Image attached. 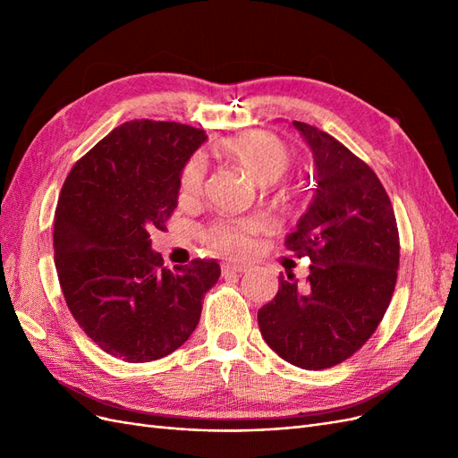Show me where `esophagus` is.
<instances>
[{"label":"esophagus","mask_w":458,"mask_h":458,"mask_svg":"<svg viewBox=\"0 0 458 458\" xmlns=\"http://www.w3.org/2000/svg\"><path fill=\"white\" fill-rule=\"evenodd\" d=\"M246 269H248V266H244V263H224V266H221V271H224V275L242 273Z\"/></svg>","instance_id":"34e87169"}]
</instances>
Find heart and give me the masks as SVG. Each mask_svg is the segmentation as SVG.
<instances>
[{"instance_id": "1", "label": "heart", "mask_w": 458, "mask_h": 458, "mask_svg": "<svg viewBox=\"0 0 458 458\" xmlns=\"http://www.w3.org/2000/svg\"><path fill=\"white\" fill-rule=\"evenodd\" d=\"M219 148L259 185L279 182L290 165L286 145L275 135L263 131L229 137ZM202 179L204 162L200 157H192L179 175V199L183 202L195 199L200 192ZM261 227L263 224L256 217L216 221L204 231V241L208 246L224 254H244L252 246V237L261 231Z\"/></svg>"}]
</instances>
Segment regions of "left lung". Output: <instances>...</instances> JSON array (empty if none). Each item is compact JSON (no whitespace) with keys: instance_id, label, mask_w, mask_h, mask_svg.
<instances>
[{"instance_id":"8db88e82","label":"left lung","mask_w":458,"mask_h":458,"mask_svg":"<svg viewBox=\"0 0 458 458\" xmlns=\"http://www.w3.org/2000/svg\"><path fill=\"white\" fill-rule=\"evenodd\" d=\"M293 126L313 152L317 189L284 246L311 266L303 284L279 276L258 325L284 361L321 370L352 357L380 325L397 281L399 233L377 174L332 135Z\"/></svg>"}]
</instances>
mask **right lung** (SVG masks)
Segmentation results:
<instances>
[{
  "instance_id": "right-lung-1",
  "label": "right lung",
  "mask_w": 458,
  "mask_h": 458,
  "mask_svg": "<svg viewBox=\"0 0 458 458\" xmlns=\"http://www.w3.org/2000/svg\"><path fill=\"white\" fill-rule=\"evenodd\" d=\"M206 133L177 122L131 120L81 157L55 212V267L86 335L110 355L148 363L183 345L221 275L216 259L170 271L152 250L177 208L179 175Z\"/></svg>"
}]
</instances>
